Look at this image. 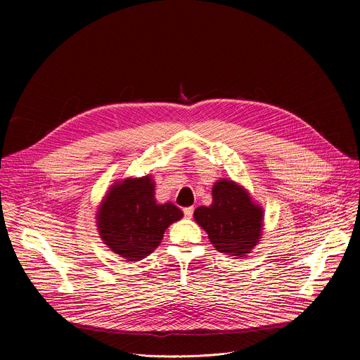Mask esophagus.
Returning <instances> with one entry per match:
<instances>
[{
  "label": "esophagus",
  "mask_w": 360,
  "mask_h": 360,
  "mask_svg": "<svg viewBox=\"0 0 360 360\" xmlns=\"http://www.w3.org/2000/svg\"><path fill=\"white\" fill-rule=\"evenodd\" d=\"M184 215H185V218H192V215H193V207H188V208H184Z\"/></svg>",
  "instance_id": "34e87169"
}]
</instances>
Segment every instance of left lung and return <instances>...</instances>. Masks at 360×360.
Wrapping results in <instances>:
<instances>
[{"mask_svg":"<svg viewBox=\"0 0 360 360\" xmlns=\"http://www.w3.org/2000/svg\"><path fill=\"white\" fill-rule=\"evenodd\" d=\"M212 205L195 210L193 218L208 232L222 253L243 256L261 239L262 210L248 192L232 181L221 179L212 188Z\"/></svg>","mask_w":360,"mask_h":360,"instance_id":"1","label":"left lung"}]
</instances>
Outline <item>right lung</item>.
I'll list each match as a JSON object with an SVG mask.
<instances>
[{
	"label": "right lung",
	"instance_id": "1",
	"mask_svg": "<svg viewBox=\"0 0 360 360\" xmlns=\"http://www.w3.org/2000/svg\"><path fill=\"white\" fill-rule=\"evenodd\" d=\"M150 176L115 184L96 215L105 245L127 261H139L155 250L165 229L182 218L174 203H157Z\"/></svg>",
	"mask_w": 360,
	"mask_h": 360
}]
</instances>
